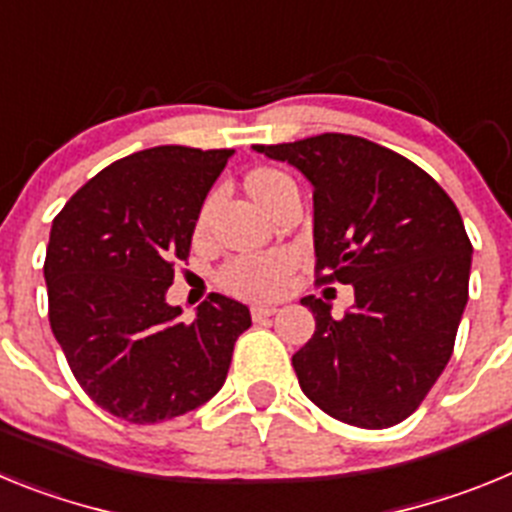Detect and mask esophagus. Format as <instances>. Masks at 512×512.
<instances>
[{"label": "esophagus", "mask_w": 512, "mask_h": 512, "mask_svg": "<svg viewBox=\"0 0 512 512\" xmlns=\"http://www.w3.org/2000/svg\"><path fill=\"white\" fill-rule=\"evenodd\" d=\"M274 312H277V307H274V305H253L251 307V318L256 320V323H261V320L271 318Z\"/></svg>", "instance_id": "obj_1"}]
</instances>
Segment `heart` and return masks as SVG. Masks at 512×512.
I'll list each match as a JSON object with an SVG mask.
<instances>
[{"label":"heart","mask_w":512,"mask_h":512,"mask_svg":"<svg viewBox=\"0 0 512 512\" xmlns=\"http://www.w3.org/2000/svg\"><path fill=\"white\" fill-rule=\"evenodd\" d=\"M289 176L274 169H259L248 176V189L259 202H264L274 189ZM207 210L210 205L202 207L197 217V233L205 230ZM295 266V256L289 251H266V253H246V256H235L220 269V284L228 289L230 295L248 297V300H261V297L279 295L289 282Z\"/></svg>","instance_id":"heart-1"}]
</instances>
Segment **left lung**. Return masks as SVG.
<instances>
[{"label": "left lung", "mask_w": 512, "mask_h": 512, "mask_svg": "<svg viewBox=\"0 0 512 512\" xmlns=\"http://www.w3.org/2000/svg\"><path fill=\"white\" fill-rule=\"evenodd\" d=\"M312 184L318 282L354 287V307L302 297L315 333L292 356L300 387L323 413L390 428L418 410L454 351L469 297L472 243L433 176L359 135L253 146Z\"/></svg>", "instance_id": "1"}]
</instances>
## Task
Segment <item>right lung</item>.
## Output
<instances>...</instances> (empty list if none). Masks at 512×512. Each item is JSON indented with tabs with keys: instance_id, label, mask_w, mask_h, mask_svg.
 Listing matches in <instances>:
<instances>
[{
	"instance_id": "obj_1",
	"label": "right lung",
	"mask_w": 512,
	"mask_h": 512,
	"mask_svg": "<svg viewBox=\"0 0 512 512\" xmlns=\"http://www.w3.org/2000/svg\"><path fill=\"white\" fill-rule=\"evenodd\" d=\"M233 151L156 146L92 176L58 212L45 251L48 318L81 390L128 423L205 405L251 312L210 295L197 318L166 302L207 192Z\"/></svg>"
}]
</instances>
